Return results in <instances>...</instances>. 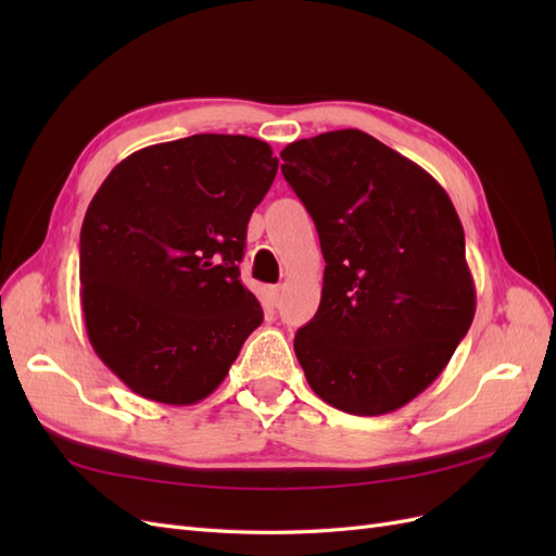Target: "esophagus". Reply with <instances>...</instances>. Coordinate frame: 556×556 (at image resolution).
Instances as JSON below:
<instances>
[{"mask_svg":"<svg viewBox=\"0 0 556 556\" xmlns=\"http://www.w3.org/2000/svg\"><path fill=\"white\" fill-rule=\"evenodd\" d=\"M268 296H271L274 306H280V301H282V290H280V288H271V290H268Z\"/></svg>","mask_w":556,"mask_h":556,"instance_id":"34e87169","label":"esophagus"}]
</instances>
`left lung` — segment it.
I'll return each mask as SVG.
<instances>
[{
	"label": "left lung",
	"mask_w": 556,
	"mask_h": 556,
	"mask_svg": "<svg viewBox=\"0 0 556 556\" xmlns=\"http://www.w3.org/2000/svg\"><path fill=\"white\" fill-rule=\"evenodd\" d=\"M280 157L327 262L319 308L294 336L311 390L350 415L406 406L476 315L457 211L422 166L359 129L294 141Z\"/></svg>",
	"instance_id": "left-lung-1"
}]
</instances>
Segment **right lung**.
<instances>
[{
    "label": "right lung",
    "mask_w": 556,
    "mask_h": 556,
    "mask_svg": "<svg viewBox=\"0 0 556 556\" xmlns=\"http://www.w3.org/2000/svg\"><path fill=\"white\" fill-rule=\"evenodd\" d=\"M278 157L243 134H194L125 157L80 227L88 339L143 399L190 406L217 390L262 319L239 262Z\"/></svg>",
    "instance_id": "obj_1"
}]
</instances>
